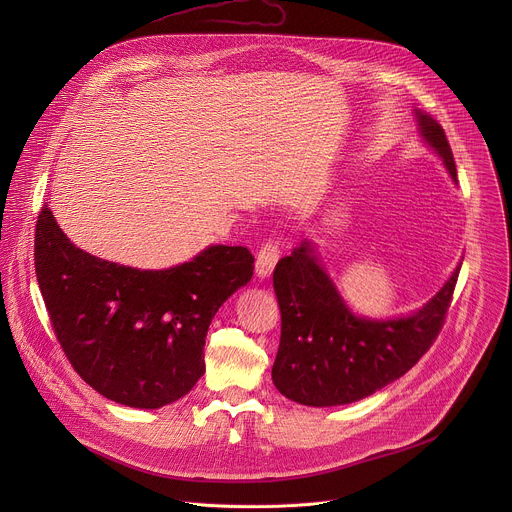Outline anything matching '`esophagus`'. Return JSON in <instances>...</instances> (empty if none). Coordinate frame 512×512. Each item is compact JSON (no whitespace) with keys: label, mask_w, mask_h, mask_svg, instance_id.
I'll list each match as a JSON object with an SVG mask.
<instances>
[{"label":"esophagus","mask_w":512,"mask_h":512,"mask_svg":"<svg viewBox=\"0 0 512 512\" xmlns=\"http://www.w3.org/2000/svg\"><path fill=\"white\" fill-rule=\"evenodd\" d=\"M279 259V247L275 241H267L261 245V249L257 251V261H255V271L261 279L269 277L275 269V263Z\"/></svg>","instance_id":"esophagus-1"}]
</instances>
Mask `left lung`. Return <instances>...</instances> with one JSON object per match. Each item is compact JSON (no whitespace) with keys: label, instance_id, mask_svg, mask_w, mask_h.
Here are the masks:
<instances>
[{"label":"left lung","instance_id":"1","mask_svg":"<svg viewBox=\"0 0 512 512\" xmlns=\"http://www.w3.org/2000/svg\"><path fill=\"white\" fill-rule=\"evenodd\" d=\"M423 139L440 154L458 182L454 154L442 125L417 113ZM460 265L446 285L413 316L367 320L354 316L302 243L277 261L273 287L281 310V338L271 369L273 385L287 399L332 407L360 401L403 377L444 328Z\"/></svg>","mask_w":512,"mask_h":512}]
</instances>
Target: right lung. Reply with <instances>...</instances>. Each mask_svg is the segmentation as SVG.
<instances>
[{"label":"right lung","instance_id":"add662e5","mask_svg":"<svg viewBox=\"0 0 512 512\" xmlns=\"http://www.w3.org/2000/svg\"><path fill=\"white\" fill-rule=\"evenodd\" d=\"M247 247L212 245L192 261L141 271L75 247L48 204L34 263L42 298L72 369L103 397L158 409L204 375V338L223 302L253 275Z\"/></svg>","mask_w":512,"mask_h":512}]
</instances>
